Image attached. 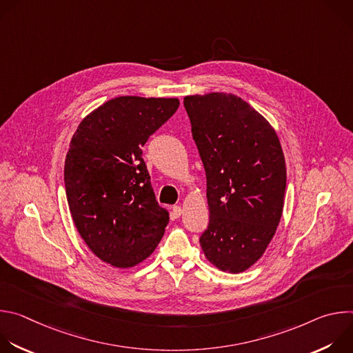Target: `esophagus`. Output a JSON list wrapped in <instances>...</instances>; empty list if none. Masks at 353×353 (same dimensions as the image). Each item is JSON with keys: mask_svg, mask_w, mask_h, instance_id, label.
Here are the masks:
<instances>
[{"mask_svg": "<svg viewBox=\"0 0 353 353\" xmlns=\"http://www.w3.org/2000/svg\"><path fill=\"white\" fill-rule=\"evenodd\" d=\"M181 214H183V210H181V207H179V205H174V207H173V215L179 218Z\"/></svg>", "mask_w": 353, "mask_h": 353, "instance_id": "obj_1", "label": "esophagus"}]
</instances>
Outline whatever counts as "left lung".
Returning <instances> with one entry per match:
<instances>
[{"label": "left lung", "mask_w": 353, "mask_h": 353, "mask_svg": "<svg viewBox=\"0 0 353 353\" xmlns=\"http://www.w3.org/2000/svg\"><path fill=\"white\" fill-rule=\"evenodd\" d=\"M207 174L210 223L199 237L207 260L239 274L265 253L286 190L283 150L274 127L236 94L184 97Z\"/></svg>", "instance_id": "8db88e82"}]
</instances>
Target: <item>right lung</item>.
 Listing matches in <instances>:
<instances>
[{
	"label": "right lung",
	"mask_w": 353,
	"mask_h": 353,
	"mask_svg": "<svg viewBox=\"0 0 353 353\" xmlns=\"http://www.w3.org/2000/svg\"><path fill=\"white\" fill-rule=\"evenodd\" d=\"M179 105L176 97L119 96L89 113L71 139L64 166L70 212L92 253L112 267L146 260L169 223L142 146Z\"/></svg>",
	"instance_id": "add662e5"
}]
</instances>
